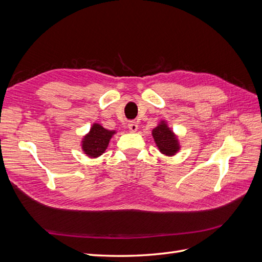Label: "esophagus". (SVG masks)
<instances>
[{"label": "esophagus", "instance_id": "34e87169", "mask_svg": "<svg viewBox=\"0 0 262 262\" xmlns=\"http://www.w3.org/2000/svg\"><path fill=\"white\" fill-rule=\"evenodd\" d=\"M128 128L131 132H136L138 130V123L136 121H130L128 123Z\"/></svg>", "mask_w": 262, "mask_h": 262}]
</instances>
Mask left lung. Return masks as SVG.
<instances>
[{"instance_id":"8db88e82","label":"left lung","mask_w":262,"mask_h":262,"mask_svg":"<svg viewBox=\"0 0 262 262\" xmlns=\"http://www.w3.org/2000/svg\"><path fill=\"white\" fill-rule=\"evenodd\" d=\"M152 137L160 152L166 156H173L180 150L178 137L169 128L167 121L161 120L152 130Z\"/></svg>"}]
</instances>
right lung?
Instances as JSON below:
<instances>
[{
  "label": "right lung",
  "instance_id": "obj_1",
  "mask_svg": "<svg viewBox=\"0 0 262 262\" xmlns=\"http://www.w3.org/2000/svg\"><path fill=\"white\" fill-rule=\"evenodd\" d=\"M117 133L115 130L105 129L99 123L94 122L89 133H86L81 141L84 154L91 158H97L105 153L109 141Z\"/></svg>",
  "mask_w": 262,
  "mask_h": 262
}]
</instances>
